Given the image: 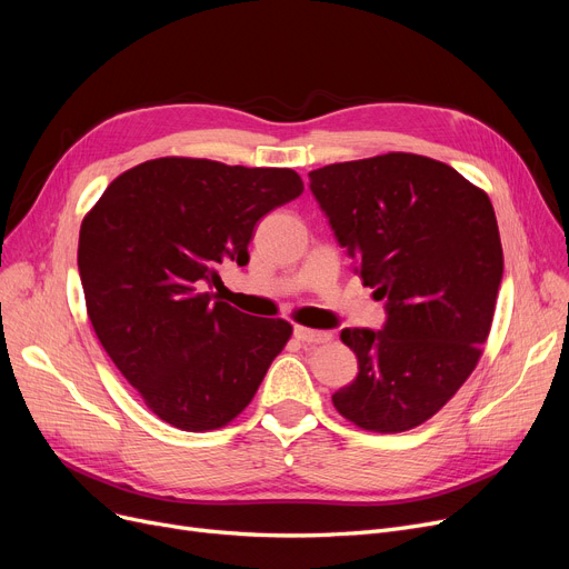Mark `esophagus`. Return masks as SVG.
<instances>
[{"label":"esophagus","instance_id":"34e87169","mask_svg":"<svg viewBox=\"0 0 569 569\" xmlns=\"http://www.w3.org/2000/svg\"><path fill=\"white\" fill-rule=\"evenodd\" d=\"M295 337L300 339L302 343H327L332 339L330 332H320V330H311V327H302L297 325L295 327Z\"/></svg>","mask_w":569,"mask_h":569}]
</instances>
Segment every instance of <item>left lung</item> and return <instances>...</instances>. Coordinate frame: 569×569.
Returning <instances> with one entry per match:
<instances>
[{"instance_id":"8db88e82","label":"left lung","mask_w":569,"mask_h":569,"mask_svg":"<svg viewBox=\"0 0 569 569\" xmlns=\"http://www.w3.org/2000/svg\"><path fill=\"white\" fill-rule=\"evenodd\" d=\"M309 179L387 311L378 332H341L360 373L332 403L365 431L420 427L468 380L491 330L502 279L493 204L452 166L406 152L332 163Z\"/></svg>"}]
</instances>
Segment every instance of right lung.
Returning <instances> with one entry per match:
<instances>
[{"instance_id":"obj_1","label":"right lung","mask_w":569,"mask_h":569,"mask_svg":"<svg viewBox=\"0 0 569 569\" xmlns=\"http://www.w3.org/2000/svg\"><path fill=\"white\" fill-rule=\"evenodd\" d=\"M305 191L290 168L163 157L112 179L80 226L87 316L144 406L182 431L242 412L292 335L214 300L228 262L247 264L256 223Z\"/></svg>"}]
</instances>
